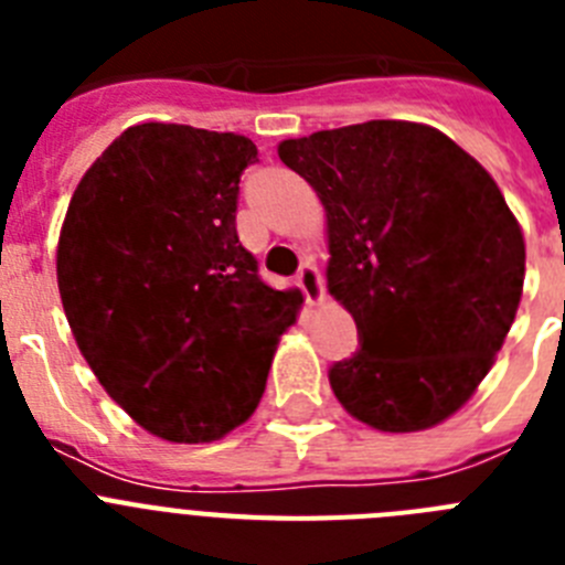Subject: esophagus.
<instances>
[{"label":"esophagus","mask_w":565,"mask_h":565,"mask_svg":"<svg viewBox=\"0 0 565 565\" xmlns=\"http://www.w3.org/2000/svg\"><path fill=\"white\" fill-rule=\"evenodd\" d=\"M297 282H299V288H302V294H306L308 302H319V299H322V294H326V288H322V274H319V268L313 259H306V263L299 266Z\"/></svg>","instance_id":"obj_1"}]
</instances>
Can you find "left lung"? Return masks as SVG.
Returning <instances> with one entry per match:
<instances>
[{"mask_svg":"<svg viewBox=\"0 0 565 565\" xmlns=\"http://www.w3.org/2000/svg\"><path fill=\"white\" fill-rule=\"evenodd\" d=\"M328 212V291L359 348L328 379L342 407L384 433L461 407L501 351L526 248L498 183L456 141L413 121H367L279 143Z\"/></svg>","mask_w":565,"mask_h":565,"instance_id":"8db88e82","label":"left lung"}]
</instances>
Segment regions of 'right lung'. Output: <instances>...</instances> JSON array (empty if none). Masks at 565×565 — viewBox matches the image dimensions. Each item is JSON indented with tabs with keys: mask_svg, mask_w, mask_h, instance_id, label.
<instances>
[{
	"mask_svg": "<svg viewBox=\"0 0 565 565\" xmlns=\"http://www.w3.org/2000/svg\"><path fill=\"white\" fill-rule=\"evenodd\" d=\"M248 163L257 147L243 135L138 124L87 169L64 217L58 294L78 351L167 441H214L252 416L302 302L268 286L237 237Z\"/></svg>",
	"mask_w": 565,
	"mask_h": 565,
	"instance_id": "add662e5",
	"label": "right lung"
}]
</instances>
